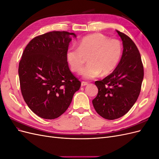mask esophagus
I'll return each mask as SVG.
<instances>
[{
    "instance_id": "34e87169",
    "label": "esophagus",
    "mask_w": 159,
    "mask_h": 159,
    "mask_svg": "<svg viewBox=\"0 0 159 159\" xmlns=\"http://www.w3.org/2000/svg\"><path fill=\"white\" fill-rule=\"evenodd\" d=\"M88 84V82H85V81H82V82H81V86H85V85H87Z\"/></svg>"
}]
</instances>
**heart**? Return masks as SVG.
Wrapping results in <instances>:
<instances>
[{
  "label": "heart",
  "instance_id": "b5f03b06",
  "mask_svg": "<svg viewBox=\"0 0 159 159\" xmlns=\"http://www.w3.org/2000/svg\"><path fill=\"white\" fill-rule=\"evenodd\" d=\"M121 42L100 33L83 38L78 47H71L66 53V58L71 70L80 73L85 62V57L89 56L90 63L81 71L85 79L109 74L117 68L122 56Z\"/></svg>",
  "mask_w": 159,
  "mask_h": 159
}]
</instances>
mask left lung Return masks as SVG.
Listing matches in <instances>:
<instances>
[{"label":"left lung","instance_id":"1","mask_svg":"<svg viewBox=\"0 0 159 159\" xmlns=\"http://www.w3.org/2000/svg\"><path fill=\"white\" fill-rule=\"evenodd\" d=\"M123 41L121 59L111 74L96 81L98 93L92 103L102 117L113 120L125 115L138 99L144 77L141 54L134 42L117 30Z\"/></svg>","mask_w":159,"mask_h":159}]
</instances>
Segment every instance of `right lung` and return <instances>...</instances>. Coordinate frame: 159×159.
<instances>
[{"label":"right lung","instance_id":"add662e5","mask_svg":"<svg viewBox=\"0 0 159 159\" xmlns=\"http://www.w3.org/2000/svg\"><path fill=\"white\" fill-rule=\"evenodd\" d=\"M70 36L76 37L74 33L52 31L34 38L19 62L22 97L28 107L41 118L59 117L81 86L67 61Z\"/></svg>","mask_w":159,"mask_h":159}]
</instances>
